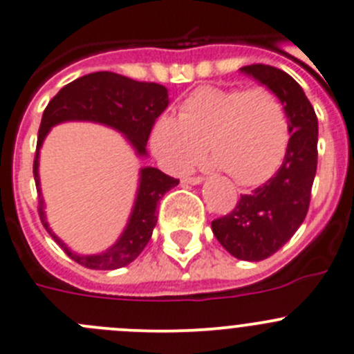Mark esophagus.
<instances>
[{
  "label": "esophagus",
  "mask_w": 354,
  "mask_h": 354,
  "mask_svg": "<svg viewBox=\"0 0 354 354\" xmlns=\"http://www.w3.org/2000/svg\"><path fill=\"white\" fill-rule=\"evenodd\" d=\"M183 181L187 185H199V183H203L204 178L203 176H188V178H185Z\"/></svg>",
  "instance_id": "esophagus-1"
}]
</instances>
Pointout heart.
<instances>
[{"label": "heart", "instance_id": "1", "mask_svg": "<svg viewBox=\"0 0 354 354\" xmlns=\"http://www.w3.org/2000/svg\"><path fill=\"white\" fill-rule=\"evenodd\" d=\"M290 141L285 104L263 87H199L180 104V117L162 115L150 147L171 173L181 174L206 151L239 185H259L281 164Z\"/></svg>", "mask_w": 354, "mask_h": 354}]
</instances>
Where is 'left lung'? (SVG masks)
<instances>
[{
	"label": "left lung",
	"instance_id": "8db88e82",
	"mask_svg": "<svg viewBox=\"0 0 354 354\" xmlns=\"http://www.w3.org/2000/svg\"><path fill=\"white\" fill-rule=\"evenodd\" d=\"M285 104L290 141L281 167L262 187L241 196L229 214L211 222L214 237L239 260L260 262L285 246L306 218L318 166V118L302 87L267 64L241 68Z\"/></svg>",
	"mask_w": 354,
	"mask_h": 354
}]
</instances>
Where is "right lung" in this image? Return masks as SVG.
Returning a JSON list of instances; mask_svg holds the SVG:
<instances>
[{
	"label": "right lung",
	"instance_id": "add662e5",
	"mask_svg": "<svg viewBox=\"0 0 354 354\" xmlns=\"http://www.w3.org/2000/svg\"><path fill=\"white\" fill-rule=\"evenodd\" d=\"M167 104H169V95L164 85L136 82L111 71H97L64 85L43 111L38 143H36V157L32 164V174L38 190V213L43 227L47 229L52 239L64 250L69 259L80 266L95 270H115L136 260L157 225L158 201L171 188L176 187L180 180L167 176L157 167H141L136 201L132 206L127 225L117 243L108 248L106 252L80 255L73 252L68 244L62 243L52 232L45 216V201L39 188L38 166L39 148L48 131L62 122H95L122 132L138 157H147V141L150 138L151 127L158 115L166 110Z\"/></svg>",
	"mask_w": 354,
	"mask_h": 354
}]
</instances>
